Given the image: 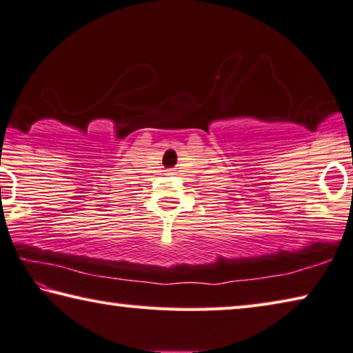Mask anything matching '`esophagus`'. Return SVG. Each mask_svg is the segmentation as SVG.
Instances as JSON below:
<instances>
[{
    "label": "esophagus",
    "mask_w": 353,
    "mask_h": 353,
    "mask_svg": "<svg viewBox=\"0 0 353 353\" xmlns=\"http://www.w3.org/2000/svg\"><path fill=\"white\" fill-rule=\"evenodd\" d=\"M172 173H173V172H172Z\"/></svg>",
    "instance_id": "esophagus-1"
}]
</instances>
